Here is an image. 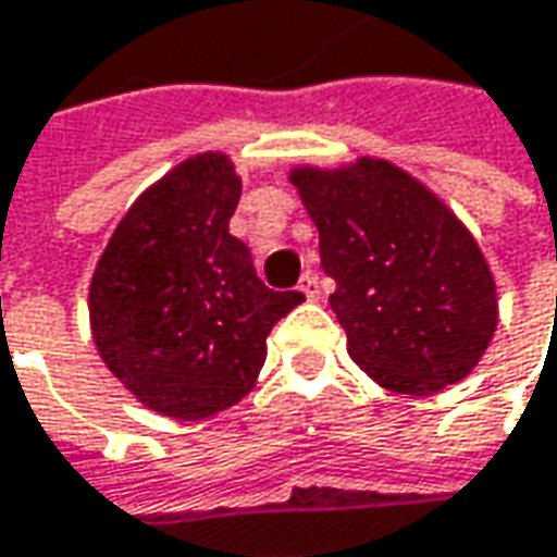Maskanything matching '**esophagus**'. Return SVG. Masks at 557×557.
I'll return each instance as SVG.
<instances>
[{
    "label": "esophagus",
    "mask_w": 557,
    "mask_h": 557,
    "mask_svg": "<svg viewBox=\"0 0 557 557\" xmlns=\"http://www.w3.org/2000/svg\"><path fill=\"white\" fill-rule=\"evenodd\" d=\"M298 289L305 293V298H308V301H317V298H320V277H317L313 271H305V274H301V280H298Z\"/></svg>",
    "instance_id": "esophagus-1"
}]
</instances>
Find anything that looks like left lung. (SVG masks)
<instances>
[{
  "instance_id": "left-lung-1",
  "label": "left lung",
  "mask_w": 557,
  "mask_h": 557,
  "mask_svg": "<svg viewBox=\"0 0 557 557\" xmlns=\"http://www.w3.org/2000/svg\"><path fill=\"white\" fill-rule=\"evenodd\" d=\"M320 231L329 305L347 354L381 387L408 396L463 381L497 329V286L463 222L406 170L359 158L293 170Z\"/></svg>"
}]
</instances>
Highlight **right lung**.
<instances>
[{"label":"right lung","mask_w":557,"mask_h":557,"mask_svg":"<svg viewBox=\"0 0 557 557\" xmlns=\"http://www.w3.org/2000/svg\"><path fill=\"white\" fill-rule=\"evenodd\" d=\"M240 176L203 151L143 191L90 280V329L109 372L151 411L200 421L247 396L268 335L301 293L268 289L228 234Z\"/></svg>","instance_id":"right-lung-1"}]
</instances>
